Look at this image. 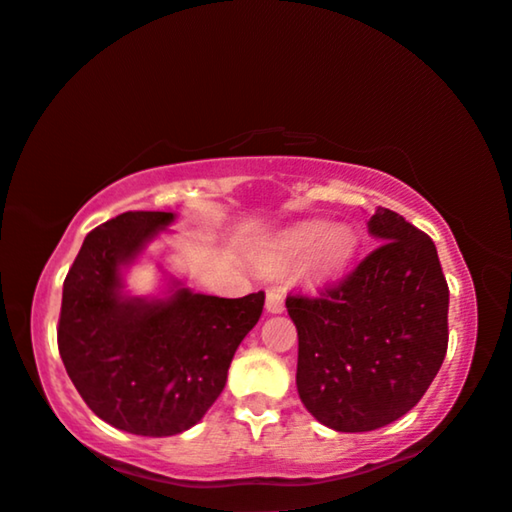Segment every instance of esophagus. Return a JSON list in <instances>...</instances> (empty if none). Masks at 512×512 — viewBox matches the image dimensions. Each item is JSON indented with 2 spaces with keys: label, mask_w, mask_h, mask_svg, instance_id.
Listing matches in <instances>:
<instances>
[{
  "label": "esophagus",
  "mask_w": 512,
  "mask_h": 512,
  "mask_svg": "<svg viewBox=\"0 0 512 512\" xmlns=\"http://www.w3.org/2000/svg\"><path fill=\"white\" fill-rule=\"evenodd\" d=\"M266 311H269V313H283L285 311V299L278 290L266 292Z\"/></svg>",
  "instance_id": "34e87169"
}]
</instances>
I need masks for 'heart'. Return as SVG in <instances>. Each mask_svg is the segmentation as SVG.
<instances>
[{"mask_svg": "<svg viewBox=\"0 0 512 512\" xmlns=\"http://www.w3.org/2000/svg\"><path fill=\"white\" fill-rule=\"evenodd\" d=\"M359 250V234L348 222L304 220L285 229L266 248L264 266L280 271L304 259V278L318 285L343 276Z\"/></svg>", "mask_w": 512, "mask_h": 512, "instance_id": "obj_1", "label": "heart"}]
</instances>
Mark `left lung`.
<instances>
[{
  "instance_id": "left-lung-1",
  "label": "left lung",
  "mask_w": 512,
  "mask_h": 512,
  "mask_svg": "<svg viewBox=\"0 0 512 512\" xmlns=\"http://www.w3.org/2000/svg\"><path fill=\"white\" fill-rule=\"evenodd\" d=\"M369 234L380 246L348 278L285 301L299 334V399L350 434L406 415L448 350L450 290L434 241L390 208L371 215Z\"/></svg>"
}]
</instances>
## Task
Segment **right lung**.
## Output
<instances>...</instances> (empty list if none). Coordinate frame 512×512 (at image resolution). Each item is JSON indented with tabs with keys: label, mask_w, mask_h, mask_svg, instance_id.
Segmentation results:
<instances>
[{
	"label": "right lung",
	"mask_w": 512,
	"mask_h": 512,
	"mask_svg": "<svg viewBox=\"0 0 512 512\" xmlns=\"http://www.w3.org/2000/svg\"><path fill=\"white\" fill-rule=\"evenodd\" d=\"M176 213L127 211L85 236L62 287L57 348L92 413L136 436L194 427L225 390L264 292L222 299L169 278L164 297L125 292V269Z\"/></svg>",
	"instance_id": "1"
}]
</instances>
